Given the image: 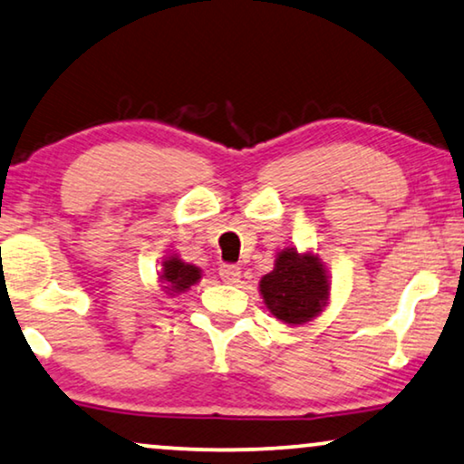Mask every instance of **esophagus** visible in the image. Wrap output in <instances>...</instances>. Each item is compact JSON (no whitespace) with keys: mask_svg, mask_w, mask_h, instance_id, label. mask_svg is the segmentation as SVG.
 <instances>
[{"mask_svg":"<svg viewBox=\"0 0 464 464\" xmlns=\"http://www.w3.org/2000/svg\"><path fill=\"white\" fill-rule=\"evenodd\" d=\"M218 273H220V279H223L225 284H237L241 277L239 266H235V265H223Z\"/></svg>","mask_w":464,"mask_h":464,"instance_id":"obj_1","label":"esophagus"}]
</instances>
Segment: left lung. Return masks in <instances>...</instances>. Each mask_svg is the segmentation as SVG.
<instances>
[{"label":"left lung","mask_w":464,"mask_h":464,"mask_svg":"<svg viewBox=\"0 0 464 464\" xmlns=\"http://www.w3.org/2000/svg\"><path fill=\"white\" fill-rule=\"evenodd\" d=\"M258 290L279 322L300 325L328 306L330 277L317 254L284 247L277 252L273 271L260 279Z\"/></svg>","instance_id":"1"}]
</instances>
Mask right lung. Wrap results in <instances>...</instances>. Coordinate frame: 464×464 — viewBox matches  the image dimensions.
I'll list each match as a JSON object with an SVG mask.
<instances>
[{
	"mask_svg": "<svg viewBox=\"0 0 464 464\" xmlns=\"http://www.w3.org/2000/svg\"><path fill=\"white\" fill-rule=\"evenodd\" d=\"M201 279V269L195 265H188L182 260L179 254H169L161 263L160 282L166 295L176 296L187 292L191 285H195Z\"/></svg>",
	"mask_w": 464,
	"mask_h": 464,
	"instance_id": "obj_1",
	"label": "right lung"
}]
</instances>
